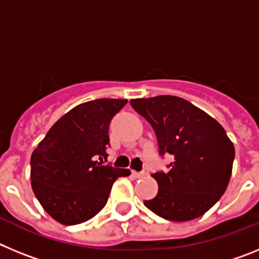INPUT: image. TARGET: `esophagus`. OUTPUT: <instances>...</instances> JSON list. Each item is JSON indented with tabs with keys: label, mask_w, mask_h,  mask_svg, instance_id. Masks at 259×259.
<instances>
[{
	"label": "esophagus",
	"mask_w": 259,
	"mask_h": 259,
	"mask_svg": "<svg viewBox=\"0 0 259 259\" xmlns=\"http://www.w3.org/2000/svg\"><path fill=\"white\" fill-rule=\"evenodd\" d=\"M146 175H148V171H145V170L140 171V172H137V171H132V176H134V178H137V179L144 178V176H146Z\"/></svg>",
	"instance_id": "esophagus-1"
}]
</instances>
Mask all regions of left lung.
Listing matches in <instances>:
<instances>
[{"label": "left lung", "mask_w": 259, "mask_h": 259, "mask_svg": "<svg viewBox=\"0 0 259 259\" xmlns=\"http://www.w3.org/2000/svg\"><path fill=\"white\" fill-rule=\"evenodd\" d=\"M131 106L150 123L159 154L174 157L167 171L153 175L154 198L144 205L161 218L187 222L218 202L232 174L235 148L214 118L176 96L131 100Z\"/></svg>", "instance_id": "left-lung-1"}]
</instances>
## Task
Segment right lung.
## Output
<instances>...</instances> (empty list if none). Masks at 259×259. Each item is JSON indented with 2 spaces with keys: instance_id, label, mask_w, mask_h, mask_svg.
Instances as JSON below:
<instances>
[{
  "instance_id": "right-lung-1",
  "label": "right lung",
  "mask_w": 259,
  "mask_h": 259,
  "mask_svg": "<svg viewBox=\"0 0 259 259\" xmlns=\"http://www.w3.org/2000/svg\"><path fill=\"white\" fill-rule=\"evenodd\" d=\"M127 100L100 98L58 119L31 157V184L45 211L66 226L93 218L106 205L119 176L131 171L102 164L109 125Z\"/></svg>"
}]
</instances>
